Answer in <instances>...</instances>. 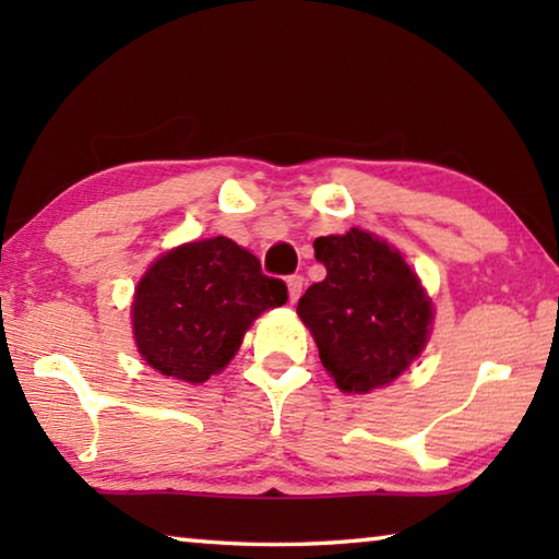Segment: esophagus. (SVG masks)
Returning <instances> with one entry per match:
<instances>
[{"mask_svg": "<svg viewBox=\"0 0 559 559\" xmlns=\"http://www.w3.org/2000/svg\"><path fill=\"white\" fill-rule=\"evenodd\" d=\"M302 286H306V278H302V276H290L288 278V298H290V302H296L300 298Z\"/></svg>", "mask_w": 559, "mask_h": 559, "instance_id": "1", "label": "esophagus"}]
</instances>
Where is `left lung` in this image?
Instances as JSON below:
<instances>
[{"mask_svg":"<svg viewBox=\"0 0 559 559\" xmlns=\"http://www.w3.org/2000/svg\"><path fill=\"white\" fill-rule=\"evenodd\" d=\"M328 276L298 300L320 362L343 392L394 382L429 340L433 310L402 253L374 234L349 229L316 239Z\"/></svg>","mask_w":559,"mask_h":559,"instance_id":"left-lung-1","label":"left lung"}]
</instances>
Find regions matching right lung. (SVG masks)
I'll return each instance as SVG.
<instances>
[{
    "label": "right lung",
    "mask_w": 559,
    "mask_h": 559,
    "mask_svg": "<svg viewBox=\"0 0 559 559\" xmlns=\"http://www.w3.org/2000/svg\"><path fill=\"white\" fill-rule=\"evenodd\" d=\"M286 300V283L263 276L251 251L214 236L147 269L132 300V335L153 370L202 384L229 365L253 320Z\"/></svg>",
    "instance_id": "add662e5"
}]
</instances>
